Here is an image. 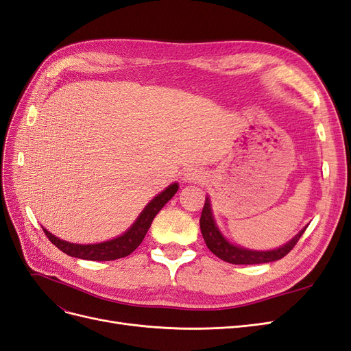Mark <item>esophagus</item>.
<instances>
[{"label": "esophagus", "mask_w": 351, "mask_h": 351, "mask_svg": "<svg viewBox=\"0 0 351 351\" xmlns=\"http://www.w3.org/2000/svg\"><path fill=\"white\" fill-rule=\"evenodd\" d=\"M183 180L186 183H199L202 180H205V173L197 167H190L184 171Z\"/></svg>", "instance_id": "1"}]
</instances>
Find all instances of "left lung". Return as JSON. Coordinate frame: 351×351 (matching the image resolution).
<instances>
[{
    "mask_svg": "<svg viewBox=\"0 0 351 351\" xmlns=\"http://www.w3.org/2000/svg\"><path fill=\"white\" fill-rule=\"evenodd\" d=\"M199 224H200L202 236H204L208 249L219 259L232 265H256V263H268V262L278 261L284 258L285 254L295 246V243L299 241V239L303 236L304 230L307 228L306 226L304 228H302L299 232H297L290 241H287L285 244H282V246L274 250H253V249L241 247L239 244L228 241L227 237L221 232L219 227L217 226V221L214 218V212H212L209 196H206L205 206H204V210H202Z\"/></svg>",
    "mask_w": 351,
    "mask_h": 351,
    "instance_id": "1",
    "label": "left lung"
}]
</instances>
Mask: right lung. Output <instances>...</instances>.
<instances>
[{
    "label": "right lung",
    "mask_w": 351,
    "mask_h": 351,
    "mask_svg": "<svg viewBox=\"0 0 351 351\" xmlns=\"http://www.w3.org/2000/svg\"><path fill=\"white\" fill-rule=\"evenodd\" d=\"M177 190L178 183H173L165 190H162L161 193H158L149 204L145 206V209L141 212L139 217L136 218L130 228L124 231L121 236L112 240L93 244H77L61 240L54 234H51V232L44 227L42 228H44V232L49 239V241L54 244V246H57L61 252L67 253L71 258L84 261H115L120 258H125L139 247V244L143 241L154 218L156 217L158 212L164 208L167 202L177 193Z\"/></svg>",
    "instance_id": "add662e5"
}]
</instances>
